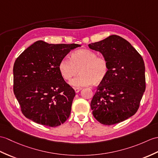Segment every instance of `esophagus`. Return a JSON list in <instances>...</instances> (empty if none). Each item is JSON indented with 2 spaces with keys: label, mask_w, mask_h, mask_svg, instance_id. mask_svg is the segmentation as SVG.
<instances>
[{
  "label": "esophagus",
  "mask_w": 158,
  "mask_h": 158,
  "mask_svg": "<svg viewBox=\"0 0 158 158\" xmlns=\"http://www.w3.org/2000/svg\"><path fill=\"white\" fill-rule=\"evenodd\" d=\"M74 89H75V91L76 93H78V92H79V91L81 90V88H78V87H75V88H74Z\"/></svg>",
  "instance_id": "1"
}]
</instances>
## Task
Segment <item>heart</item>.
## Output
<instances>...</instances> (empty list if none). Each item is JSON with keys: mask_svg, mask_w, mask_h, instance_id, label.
<instances>
[{"mask_svg": "<svg viewBox=\"0 0 158 158\" xmlns=\"http://www.w3.org/2000/svg\"><path fill=\"white\" fill-rule=\"evenodd\" d=\"M58 69L65 80L70 81L73 77L80 75L73 79L71 85L74 87H84L99 85L108 75L109 65L104 57L88 49L75 50L71 54V60L64 58L58 64Z\"/></svg>", "mask_w": 158, "mask_h": 158, "instance_id": "heart-1", "label": "heart"}]
</instances>
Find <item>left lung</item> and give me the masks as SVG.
I'll return each mask as SVG.
<instances>
[{"instance_id":"obj_1","label":"left lung","mask_w":158,"mask_h":158,"mask_svg":"<svg viewBox=\"0 0 158 158\" xmlns=\"http://www.w3.org/2000/svg\"><path fill=\"white\" fill-rule=\"evenodd\" d=\"M88 46L102 53L109 65L108 75L91 102L94 118L105 125L123 122L137 112L145 90L143 59L129 42L116 35Z\"/></svg>"}]
</instances>
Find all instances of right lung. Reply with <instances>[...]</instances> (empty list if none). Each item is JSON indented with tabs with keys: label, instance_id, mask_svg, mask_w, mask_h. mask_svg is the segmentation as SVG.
Wrapping results in <instances>:
<instances>
[{
	"label": "right lung",
	"instance_id": "1",
	"mask_svg": "<svg viewBox=\"0 0 158 158\" xmlns=\"http://www.w3.org/2000/svg\"><path fill=\"white\" fill-rule=\"evenodd\" d=\"M79 46L39 40L17 58L13 66V91L26 118L50 127L59 126L69 118L75 92L62 77L58 64Z\"/></svg>",
	"mask_w": 158,
	"mask_h": 158
}]
</instances>
